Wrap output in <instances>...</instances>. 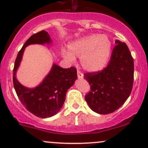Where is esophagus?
I'll list each match as a JSON object with an SVG mask.
<instances>
[{
	"instance_id": "1",
	"label": "esophagus",
	"mask_w": 148,
	"mask_h": 148,
	"mask_svg": "<svg viewBox=\"0 0 148 148\" xmlns=\"http://www.w3.org/2000/svg\"><path fill=\"white\" fill-rule=\"evenodd\" d=\"M77 75H78V78H79V79H84V74H83L82 73L80 72L79 70L77 71Z\"/></svg>"
}]
</instances>
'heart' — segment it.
<instances>
[{"mask_svg":"<svg viewBox=\"0 0 148 148\" xmlns=\"http://www.w3.org/2000/svg\"><path fill=\"white\" fill-rule=\"evenodd\" d=\"M112 42L105 35L92 34L81 37L69 44V51H63L68 60H74V56L80 57V62L84 70L97 72L106 66L111 51Z\"/></svg>","mask_w":148,"mask_h":148,"instance_id":"obj_1","label":"heart"}]
</instances>
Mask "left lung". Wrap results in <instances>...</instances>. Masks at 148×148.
<instances>
[{"mask_svg": "<svg viewBox=\"0 0 148 148\" xmlns=\"http://www.w3.org/2000/svg\"><path fill=\"white\" fill-rule=\"evenodd\" d=\"M115 43L106 68L84 74L91 89L85 99L90 108L99 114H109L118 110L130 97L133 87V58L125 42L116 40Z\"/></svg>", "mask_w": 148, "mask_h": 148, "instance_id": "obj_1", "label": "left lung"}]
</instances>
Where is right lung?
<instances>
[{
    "instance_id": "right-lung-1",
    "label": "right lung",
    "mask_w": 148,
    "mask_h": 148,
    "mask_svg": "<svg viewBox=\"0 0 148 148\" xmlns=\"http://www.w3.org/2000/svg\"><path fill=\"white\" fill-rule=\"evenodd\" d=\"M50 35L45 30L34 34L25 42L15 60L13 84L18 99L28 111L42 118H50L60 111L65 101L67 90L77 79L76 69H64L53 63L49 74L38 86L27 88L16 79V72L23 58L25 47L30 45H52Z\"/></svg>"
}]
</instances>
